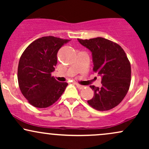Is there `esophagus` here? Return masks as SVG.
<instances>
[{"label": "esophagus", "instance_id": "1", "mask_svg": "<svg viewBox=\"0 0 149 149\" xmlns=\"http://www.w3.org/2000/svg\"><path fill=\"white\" fill-rule=\"evenodd\" d=\"M75 85H76V87H77V88H78V89H83V87H84V86H83V85H79V84H78V83H75Z\"/></svg>", "mask_w": 149, "mask_h": 149}]
</instances>
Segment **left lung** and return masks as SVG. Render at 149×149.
<instances>
[{"label": "left lung", "instance_id": "left-lung-1", "mask_svg": "<svg viewBox=\"0 0 149 149\" xmlns=\"http://www.w3.org/2000/svg\"><path fill=\"white\" fill-rule=\"evenodd\" d=\"M78 42L92 52L93 71L102 77V88L90 85L94 97L89 105L98 111L116 107L127 95L131 81V66L118 44L102 37Z\"/></svg>", "mask_w": 149, "mask_h": 149}]
</instances>
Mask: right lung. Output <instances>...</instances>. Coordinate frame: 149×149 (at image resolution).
<instances>
[{
    "instance_id": "obj_1",
    "label": "right lung",
    "mask_w": 149,
    "mask_h": 149,
    "mask_svg": "<svg viewBox=\"0 0 149 149\" xmlns=\"http://www.w3.org/2000/svg\"><path fill=\"white\" fill-rule=\"evenodd\" d=\"M70 40L44 36L34 40L22 53L18 65L19 86L24 97L36 108H47L59 100L67 83L58 82L51 73L57 54Z\"/></svg>"
}]
</instances>
